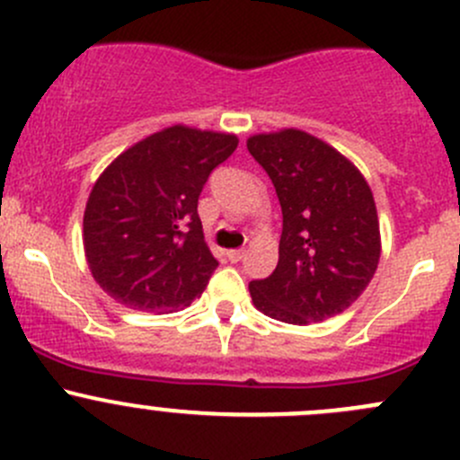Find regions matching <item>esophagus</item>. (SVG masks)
<instances>
[{
	"instance_id": "1",
	"label": "esophagus",
	"mask_w": 460,
	"mask_h": 460,
	"mask_svg": "<svg viewBox=\"0 0 460 460\" xmlns=\"http://www.w3.org/2000/svg\"><path fill=\"white\" fill-rule=\"evenodd\" d=\"M244 256H247V249H231V252H226V258H229L231 262H240Z\"/></svg>"
}]
</instances>
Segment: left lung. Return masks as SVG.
Here are the masks:
<instances>
[{
	"label": "left lung",
	"mask_w": 460,
	"mask_h": 460,
	"mask_svg": "<svg viewBox=\"0 0 460 460\" xmlns=\"http://www.w3.org/2000/svg\"><path fill=\"white\" fill-rule=\"evenodd\" d=\"M282 208L278 264L249 282L256 309L289 324L345 312L374 278L380 231L369 184L333 146L296 128L247 140Z\"/></svg>",
	"instance_id": "1"
}]
</instances>
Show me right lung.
Masks as SVG:
<instances>
[{
  "label": "right lung",
  "mask_w": 460,
  "mask_h": 460,
  "mask_svg": "<svg viewBox=\"0 0 460 460\" xmlns=\"http://www.w3.org/2000/svg\"><path fill=\"white\" fill-rule=\"evenodd\" d=\"M238 146L229 133L171 127L115 157L84 211V252L97 285L136 312L191 305L216 271L198 198Z\"/></svg>",
  "instance_id": "right-lung-1"
}]
</instances>
